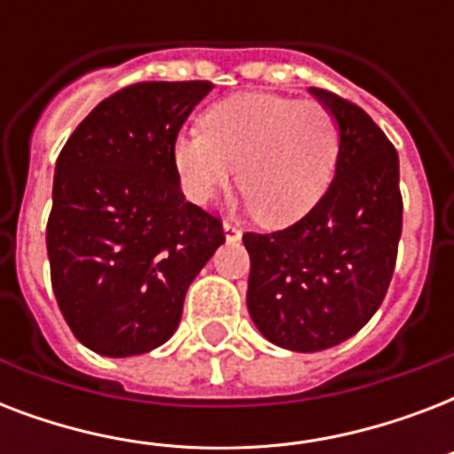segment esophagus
Masks as SVG:
<instances>
[{"mask_svg":"<svg viewBox=\"0 0 454 454\" xmlns=\"http://www.w3.org/2000/svg\"><path fill=\"white\" fill-rule=\"evenodd\" d=\"M223 233H226V240H240L242 235V228L235 223V221H223Z\"/></svg>","mask_w":454,"mask_h":454,"instance_id":"esophagus-1","label":"esophagus"}]
</instances>
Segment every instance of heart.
Instances as JSON below:
<instances>
[{
  "label": "heart",
  "mask_w": 454,
  "mask_h": 454,
  "mask_svg": "<svg viewBox=\"0 0 454 454\" xmlns=\"http://www.w3.org/2000/svg\"><path fill=\"white\" fill-rule=\"evenodd\" d=\"M174 167L184 192L207 202L235 176L259 219L290 223L309 212L334 174L339 124L327 106L273 94L214 103L202 129L181 131Z\"/></svg>",
  "instance_id": "b5f03b06"
}]
</instances>
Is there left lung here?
Instances as JSON below:
<instances>
[{
	"instance_id": "8db88e82",
	"label": "left lung",
	"mask_w": 454,
	"mask_h": 454,
	"mask_svg": "<svg viewBox=\"0 0 454 454\" xmlns=\"http://www.w3.org/2000/svg\"><path fill=\"white\" fill-rule=\"evenodd\" d=\"M337 117L330 188L297 223L245 233L247 309L263 337L290 351H325L374 316L394 276L403 231L398 153L356 103L310 89Z\"/></svg>"
}]
</instances>
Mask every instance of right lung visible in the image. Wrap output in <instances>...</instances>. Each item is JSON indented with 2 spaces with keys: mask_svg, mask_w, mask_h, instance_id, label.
<instances>
[{
  "mask_svg": "<svg viewBox=\"0 0 454 454\" xmlns=\"http://www.w3.org/2000/svg\"><path fill=\"white\" fill-rule=\"evenodd\" d=\"M212 82H138L67 138L53 176L46 252L59 309L91 351L141 356L176 332L188 285L226 240L185 202L174 141Z\"/></svg>",
  "mask_w": 454,
  "mask_h": 454,
  "instance_id": "right-lung-1",
  "label": "right lung"
}]
</instances>
